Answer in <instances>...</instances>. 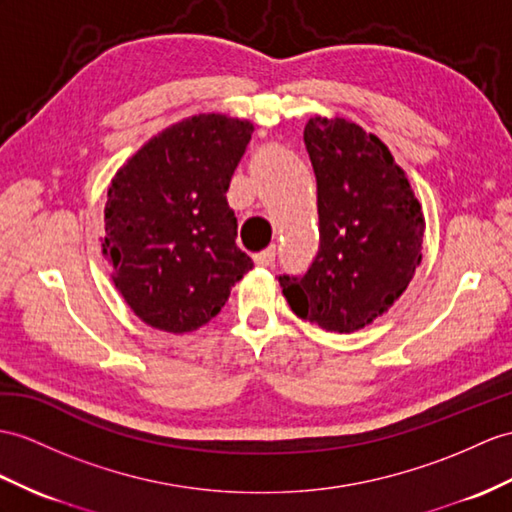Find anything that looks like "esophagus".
<instances>
[{
  "mask_svg": "<svg viewBox=\"0 0 512 512\" xmlns=\"http://www.w3.org/2000/svg\"><path fill=\"white\" fill-rule=\"evenodd\" d=\"M254 260H256L258 267H271L273 263H276V247L263 249V252H258V254L254 256Z\"/></svg>",
  "mask_w": 512,
  "mask_h": 512,
  "instance_id": "1",
  "label": "esophagus"
}]
</instances>
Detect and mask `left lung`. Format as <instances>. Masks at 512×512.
Returning a JSON list of instances; mask_svg holds the SVG:
<instances>
[{
    "label": "left lung",
    "instance_id": "8db88e82",
    "mask_svg": "<svg viewBox=\"0 0 512 512\" xmlns=\"http://www.w3.org/2000/svg\"><path fill=\"white\" fill-rule=\"evenodd\" d=\"M319 249L299 276H278L291 310L328 332L386 313L421 263L423 213L406 173L376 134L345 119H308Z\"/></svg>",
    "mask_w": 512,
    "mask_h": 512
}]
</instances>
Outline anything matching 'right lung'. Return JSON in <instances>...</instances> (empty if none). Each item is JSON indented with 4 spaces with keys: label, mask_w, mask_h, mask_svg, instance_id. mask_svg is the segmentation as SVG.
I'll list each match as a JSON object with an SVG mask.
<instances>
[{
    "label": "right lung",
    "mask_w": 512,
    "mask_h": 512,
    "mask_svg": "<svg viewBox=\"0 0 512 512\" xmlns=\"http://www.w3.org/2000/svg\"><path fill=\"white\" fill-rule=\"evenodd\" d=\"M252 132L226 115L189 117L145 143L112 180L102 247L112 282L147 326L202 328L254 267L236 247L226 197Z\"/></svg>",
    "instance_id": "obj_1"
}]
</instances>
